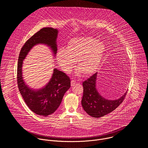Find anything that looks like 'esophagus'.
Wrapping results in <instances>:
<instances>
[{"label": "esophagus", "instance_id": "34e87169", "mask_svg": "<svg viewBox=\"0 0 148 148\" xmlns=\"http://www.w3.org/2000/svg\"><path fill=\"white\" fill-rule=\"evenodd\" d=\"M76 82L75 80H71V86H74L75 84H76Z\"/></svg>", "mask_w": 148, "mask_h": 148}]
</instances>
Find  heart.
<instances>
[{
  "mask_svg": "<svg viewBox=\"0 0 148 148\" xmlns=\"http://www.w3.org/2000/svg\"><path fill=\"white\" fill-rule=\"evenodd\" d=\"M105 51L104 44L91 36L71 39L65 49L56 55L58 63L66 73H69L77 61L78 68L85 75H92L99 67Z\"/></svg>",
  "mask_w": 148,
  "mask_h": 148,
  "instance_id": "heart-1",
  "label": "heart"
}]
</instances>
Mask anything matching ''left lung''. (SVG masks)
I'll list each match as a JSON object with an SVG mask.
<instances>
[{
	"label": "left lung",
	"instance_id": "left-lung-1",
	"mask_svg": "<svg viewBox=\"0 0 148 148\" xmlns=\"http://www.w3.org/2000/svg\"><path fill=\"white\" fill-rule=\"evenodd\" d=\"M96 79L97 73H95L83 83V96L82 104L89 116L99 118L116 109L123 102L127 92L118 100H106L99 95L96 89Z\"/></svg>",
	"mask_w": 148,
	"mask_h": 148
}]
</instances>
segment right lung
<instances>
[{"label":"right lung","mask_w":148,"mask_h":148,"mask_svg":"<svg viewBox=\"0 0 148 148\" xmlns=\"http://www.w3.org/2000/svg\"><path fill=\"white\" fill-rule=\"evenodd\" d=\"M58 32V29L51 27L41 29L25 42L19 55L17 68L19 90L27 106L35 113L40 116H48L56 110L62 103L65 93L71 86V80L65 73L54 69L51 80L44 88L39 90L31 89L23 80V60L32 47L39 43L51 47L56 54Z\"/></svg>","instance_id":"obj_1"}]
</instances>
